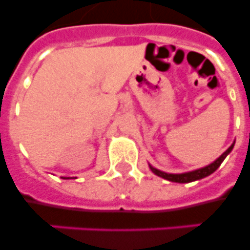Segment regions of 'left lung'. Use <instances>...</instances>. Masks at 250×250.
<instances>
[{"mask_svg":"<svg viewBox=\"0 0 250 250\" xmlns=\"http://www.w3.org/2000/svg\"><path fill=\"white\" fill-rule=\"evenodd\" d=\"M234 147V143L228 147V150L224 151L222 153L221 156L216 160L214 162H212L210 165L208 166L202 167V168H198V170H194L191 171V172H185V173H166V172H162V171L157 170V168H153L152 166H150L151 171H152L155 175L160 176V177L165 178V180H168L171 182H178V183H188V182H193V181L197 180H201V178H205L207 176H209L210 173H213L214 171L221 166V164L223 162V160L228 156V153L233 150Z\"/></svg>","mask_w":250,"mask_h":250,"instance_id":"8db88e82","label":"left lung"}]
</instances>
